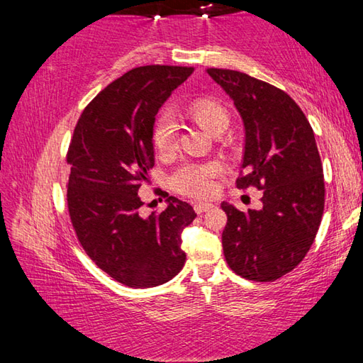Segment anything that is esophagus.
I'll list each match as a JSON object with an SVG mask.
<instances>
[{
  "label": "esophagus",
  "mask_w": 363,
  "mask_h": 363,
  "mask_svg": "<svg viewBox=\"0 0 363 363\" xmlns=\"http://www.w3.org/2000/svg\"><path fill=\"white\" fill-rule=\"evenodd\" d=\"M211 208H213L211 203H201V201H200V203H195V205H194V210H195L196 214H201V213H205V211H210Z\"/></svg>",
  "instance_id": "obj_1"
}]
</instances>
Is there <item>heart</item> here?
<instances>
[{"mask_svg":"<svg viewBox=\"0 0 363 363\" xmlns=\"http://www.w3.org/2000/svg\"><path fill=\"white\" fill-rule=\"evenodd\" d=\"M189 112L211 134L218 133L229 125V113L216 102L206 99L194 101L189 106ZM177 130H179V125H177V118L173 112L163 110L157 116L152 139L160 152H167L174 145ZM219 173L220 167L218 163H186L173 174L171 182L181 194L196 196V199H208L216 190L214 177Z\"/></svg>","mask_w":363,"mask_h":363,"instance_id":"heart-1","label":"heart"}]
</instances>
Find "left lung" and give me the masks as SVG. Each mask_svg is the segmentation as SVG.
Wrapping results in <instances>:
<instances>
[{"label": "left lung", "mask_w": 363, "mask_h": 363, "mask_svg": "<svg viewBox=\"0 0 363 363\" xmlns=\"http://www.w3.org/2000/svg\"><path fill=\"white\" fill-rule=\"evenodd\" d=\"M240 113L245 152L238 189L262 190L259 210L243 213L223 201V250L243 279L274 281L304 259L325 205L323 168L314 131L290 96L247 73L208 69Z\"/></svg>", "instance_id": "left-lung-1"}]
</instances>
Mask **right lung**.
<instances>
[{
  "mask_svg": "<svg viewBox=\"0 0 363 363\" xmlns=\"http://www.w3.org/2000/svg\"><path fill=\"white\" fill-rule=\"evenodd\" d=\"M192 67L145 65L110 83L83 110L70 143L67 203L86 255L131 288L167 284L181 272L182 230L195 219L168 196L160 214L143 218L139 189L155 164V115Z\"/></svg>",
  "mask_w": 363,
  "mask_h": 363,
  "instance_id": "1",
  "label": "right lung"
}]
</instances>
